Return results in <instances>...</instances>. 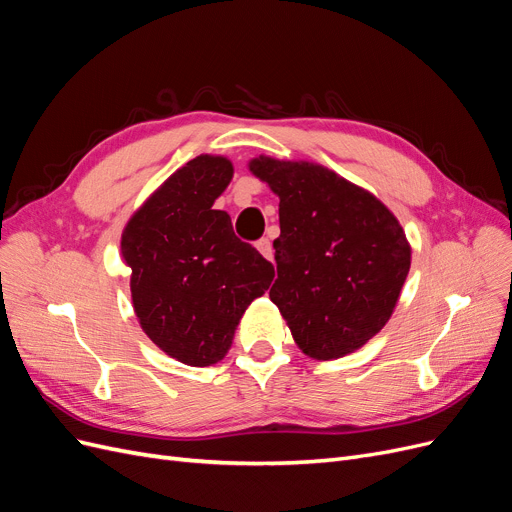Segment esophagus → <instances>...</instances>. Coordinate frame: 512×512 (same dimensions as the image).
Wrapping results in <instances>:
<instances>
[{
  "instance_id": "esophagus-1",
  "label": "esophagus",
  "mask_w": 512,
  "mask_h": 512,
  "mask_svg": "<svg viewBox=\"0 0 512 512\" xmlns=\"http://www.w3.org/2000/svg\"><path fill=\"white\" fill-rule=\"evenodd\" d=\"M256 250L265 256L267 260H271L273 258V247H271V241L267 239V237H262L260 241H256Z\"/></svg>"
}]
</instances>
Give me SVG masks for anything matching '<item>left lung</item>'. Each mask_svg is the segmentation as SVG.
<instances>
[{"mask_svg":"<svg viewBox=\"0 0 512 512\" xmlns=\"http://www.w3.org/2000/svg\"><path fill=\"white\" fill-rule=\"evenodd\" d=\"M250 170L280 196L269 290L297 346L331 361L367 344L397 305L410 243L380 200L312 162L260 156Z\"/></svg>","mask_w":512,"mask_h":512,"instance_id":"8db88e82","label":"left lung"}]
</instances>
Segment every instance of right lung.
I'll return each instance as SVG.
<instances>
[{
	"instance_id": "obj_1",
	"label": "right lung",
	"mask_w": 512,
	"mask_h": 512,
	"mask_svg": "<svg viewBox=\"0 0 512 512\" xmlns=\"http://www.w3.org/2000/svg\"><path fill=\"white\" fill-rule=\"evenodd\" d=\"M232 179L222 156H196L170 175L121 235L130 290L147 337L173 359L222 361L247 305L273 282V265L213 209Z\"/></svg>"
}]
</instances>
